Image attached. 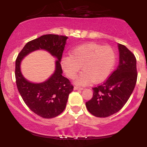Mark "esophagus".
Returning a JSON list of instances; mask_svg holds the SVG:
<instances>
[{"instance_id":"esophagus-1","label":"esophagus","mask_w":147,"mask_h":147,"mask_svg":"<svg viewBox=\"0 0 147 147\" xmlns=\"http://www.w3.org/2000/svg\"><path fill=\"white\" fill-rule=\"evenodd\" d=\"M83 88H81V87H78V86H75L74 87V90H83Z\"/></svg>"}]
</instances>
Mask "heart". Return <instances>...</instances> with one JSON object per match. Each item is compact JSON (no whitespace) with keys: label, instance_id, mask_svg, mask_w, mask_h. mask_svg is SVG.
I'll return each mask as SVG.
<instances>
[{"label":"heart","instance_id":"1","mask_svg":"<svg viewBox=\"0 0 147 147\" xmlns=\"http://www.w3.org/2000/svg\"><path fill=\"white\" fill-rule=\"evenodd\" d=\"M115 61V52L111 47L88 43L72 49L71 55L62 57L61 65L70 79L75 78L82 66L84 71L75 82L86 86L92 82L99 83L105 80L112 72Z\"/></svg>","mask_w":147,"mask_h":147}]
</instances>
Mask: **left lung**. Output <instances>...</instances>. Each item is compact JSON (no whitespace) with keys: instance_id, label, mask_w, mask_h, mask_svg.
Listing matches in <instances>:
<instances>
[{"instance_id":"left-lung-1","label":"left lung","mask_w":147,"mask_h":147,"mask_svg":"<svg viewBox=\"0 0 147 147\" xmlns=\"http://www.w3.org/2000/svg\"><path fill=\"white\" fill-rule=\"evenodd\" d=\"M117 68L102 84L92 88V99L86 102L88 111L95 117H107L125 105L137 82L136 59L125 45L118 44Z\"/></svg>"}]
</instances>
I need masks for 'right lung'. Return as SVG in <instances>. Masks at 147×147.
<instances>
[{
    "label": "right lung",
    "instance_id": "1",
    "mask_svg": "<svg viewBox=\"0 0 147 147\" xmlns=\"http://www.w3.org/2000/svg\"><path fill=\"white\" fill-rule=\"evenodd\" d=\"M67 36L45 34L27 43L16 60L15 77L17 88L28 107L43 118H53L65 109L69 94L73 90L70 81L62 75L61 59ZM43 49L57 59L53 74L44 82L34 83L25 79L20 70L22 60L36 50Z\"/></svg>",
    "mask_w": 147,
    "mask_h": 147
}]
</instances>
